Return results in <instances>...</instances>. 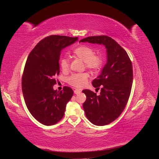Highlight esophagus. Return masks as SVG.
I'll return each instance as SVG.
<instances>
[{
    "instance_id": "1",
    "label": "esophagus",
    "mask_w": 159,
    "mask_h": 159,
    "mask_svg": "<svg viewBox=\"0 0 159 159\" xmlns=\"http://www.w3.org/2000/svg\"><path fill=\"white\" fill-rule=\"evenodd\" d=\"M81 92V91L80 89H75L74 90V93H75V94L78 95V94H80Z\"/></svg>"
}]
</instances>
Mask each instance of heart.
<instances>
[{"label": "heart", "mask_w": 159, "mask_h": 159, "mask_svg": "<svg viewBox=\"0 0 159 159\" xmlns=\"http://www.w3.org/2000/svg\"><path fill=\"white\" fill-rule=\"evenodd\" d=\"M95 50L91 48L86 46H81L74 50V55L85 62L87 68L92 71H98L103 64L102 57L98 55H95ZM60 66L63 71L69 70L70 60L66 57L60 60ZM89 74L88 73L74 74L68 78V83L75 88H82L88 82Z\"/></svg>", "instance_id": "obj_1"}]
</instances>
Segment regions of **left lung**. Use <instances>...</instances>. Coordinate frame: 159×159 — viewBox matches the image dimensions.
I'll list each match as a JSON object with an SVG mask.
<instances>
[{"instance_id":"8db88e82","label":"left lung","mask_w":159,"mask_h":159,"mask_svg":"<svg viewBox=\"0 0 159 159\" xmlns=\"http://www.w3.org/2000/svg\"><path fill=\"white\" fill-rule=\"evenodd\" d=\"M80 42L102 44L106 48V64L92 81L94 88L100 87V94L82 91L86 95L83 104L86 117L95 125H106L119 117L127 103L133 78L131 61L126 51L107 36H90Z\"/></svg>"}]
</instances>
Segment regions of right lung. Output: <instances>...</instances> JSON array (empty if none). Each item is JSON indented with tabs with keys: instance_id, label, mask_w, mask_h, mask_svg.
I'll use <instances>...</instances> for the list:
<instances>
[{
	"instance_id": "add662e5",
	"label": "right lung",
	"mask_w": 159,
	"mask_h": 159,
	"mask_svg": "<svg viewBox=\"0 0 159 159\" xmlns=\"http://www.w3.org/2000/svg\"><path fill=\"white\" fill-rule=\"evenodd\" d=\"M78 38L53 35L42 40L27 58L22 79V89L28 109L38 121L52 125L63 117L66 104L74 91L64 87L53 88L60 74L61 51L78 41Z\"/></svg>"
}]
</instances>
